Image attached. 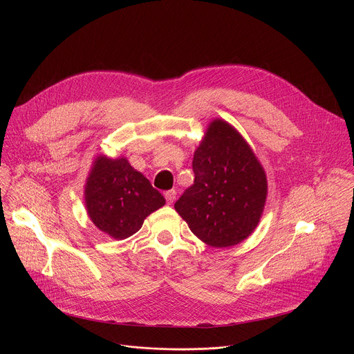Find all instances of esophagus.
<instances>
[{"label":"esophagus","mask_w":354,"mask_h":354,"mask_svg":"<svg viewBox=\"0 0 354 354\" xmlns=\"http://www.w3.org/2000/svg\"><path fill=\"white\" fill-rule=\"evenodd\" d=\"M165 198H167V201H168V203L171 205V203H174V200L176 198V190H167L165 192Z\"/></svg>","instance_id":"34e87169"}]
</instances>
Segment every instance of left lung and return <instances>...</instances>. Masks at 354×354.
<instances>
[{
  "mask_svg": "<svg viewBox=\"0 0 354 354\" xmlns=\"http://www.w3.org/2000/svg\"><path fill=\"white\" fill-rule=\"evenodd\" d=\"M194 183L175 203L190 231L213 248L246 239L265 209L268 180L254 151L225 120L209 124L193 157Z\"/></svg>",
  "mask_w": 354,
  "mask_h": 354,
  "instance_id": "left-lung-1",
  "label": "left lung"
}]
</instances>
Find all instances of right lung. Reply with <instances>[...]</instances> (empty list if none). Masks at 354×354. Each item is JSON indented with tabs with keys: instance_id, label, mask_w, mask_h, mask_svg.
<instances>
[{
	"instance_id": "1",
	"label": "right lung",
	"mask_w": 354,
	"mask_h": 354,
	"mask_svg": "<svg viewBox=\"0 0 354 354\" xmlns=\"http://www.w3.org/2000/svg\"><path fill=\"white\" fill-rule=\"evenodd\" d=\"M164 205V196L124 157L112 160L99 156L93 161L85 185V207L102 232L126 239Z\"/></svg>"
}]
</instances>
